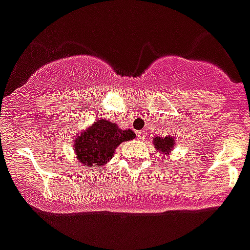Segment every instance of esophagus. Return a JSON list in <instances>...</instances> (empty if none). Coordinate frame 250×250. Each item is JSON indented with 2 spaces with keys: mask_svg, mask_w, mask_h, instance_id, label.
<instances>
[{
  "mask_svg": "<svg viewBox=\"0 0 250 250\" xmlns=\"http://www.w3.org/2000/svg\"><path fill=\"white\" fill-rule=\"evenodd\" d=\"M137 136L140 138H141V140H144V138L146 137V131H144V129H142V131H138L137 132Z\"/></svg>",
  "mask_w": 250,
  "mask_h": 250,
  "instance_id": "34e87169",
  "label": "esophagus"
}]
</instances>
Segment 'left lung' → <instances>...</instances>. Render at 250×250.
Here are the masks:
<instances>
[{
    "label": "left lung",
    "instance_id": "1",
    "mask_svg": "<svg viewBox=\"0 0 250 250\" xmlns=\"http://www.w3.org/2000/svg\"><path fill=\"white\" fill-rule=\"evenodd\" d=\"M174 141L175 138L171 137V136H167V137H155L152 138V142L155 145V148H157V154L163 155H170V151L173 150Z\"/></svg>",
    "mask_w": 250,
    "mask_h": 250
}]
</instances>
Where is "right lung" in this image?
Listing matches in <instances>:
<instances>
[{"label": "right lung", "mask_w": 250, "mask_h": 250, "mask_svg": "<svg viewBox=\"0 0 250 250\" xmlns=\"http://www.w3.org/2000/svg\"><path fill=\"white\" fill-rule=\"evenodd\" d=\"M136 137L132 129H121L108 119H98L73 140V148L83 165H105L122 142Z\"/></svg>", "instance_id": "add662e5"}]
</instances>
